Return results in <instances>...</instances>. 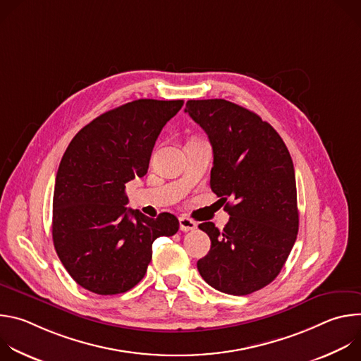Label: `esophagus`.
Returning a JSON list of instances; mask_svg holds the SVG:
<instances>
[{
	"label": "esophagus",
	"instance_id": "obj_1",
	"mask_svg": "<svg viewBox=\"0 0 361 361\" xmlns=\"http://www.w3.org/2000/svg\"><path fill=\"white\" fill-rule=\"evenodd\" d=\"M197 228V223L188 217H180V230L181 231H191Z\"/></svg>",
	"mask_w": 361,
	"mask_h": 361
}]
</instances>
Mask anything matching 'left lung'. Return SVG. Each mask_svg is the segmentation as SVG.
I'll use <instances>...</instances> for the list:
<instances>
[{
    "label": "left lung",
    "instance_id": "obj_1",
    "mask_svg": "<svg viewBox=\"0 0 361 361\" xmlns=\"http://www.w3.org/2000/svg\"><path fill=\"white\" fill-rule=\"evenodd\" d=\"M185 113L213 147L210 185L228 224H200L212 248L197 262L201 277L233 295L251 294L281 271L298 233L295 174L279 133L255 113L227 99H190Z\"/></svg>",
    "mask_w": 361,
    "mask_h": 361
}]
</instances>
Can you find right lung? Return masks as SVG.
I'll return each mask as SVG.
<instances>
[{"label":"right lung","mask_w":361,"mask_h":361,"mask_svg":"<svg viewBox=\"0 0 361 361\" xmlns=\"http://www.w3.org/2000/svg\"><path fill=\"white\" fill-rule=\"evenodd\" d=\"M183 99H135L81 128L61 159L53 197V241L73 280L101 295L131 290L147 273L156 238L180 223L127 209L126 184L144 177L163 127Z\"/></svg>","instance_id":"add662e5"}]
</instances>
